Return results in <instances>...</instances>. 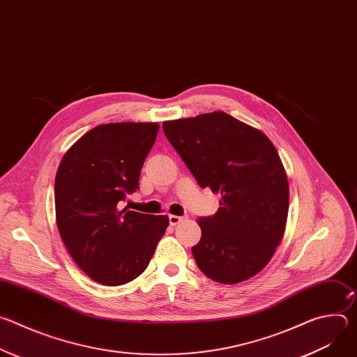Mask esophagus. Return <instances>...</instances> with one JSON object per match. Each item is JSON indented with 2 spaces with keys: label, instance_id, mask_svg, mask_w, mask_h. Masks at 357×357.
Returning <instances> with one entry per match:
<instances>
[{
  "label": "esophagus",
  "instance_id": "34e87169",
  "mask_svg": "<svg viewBox=\"0 0 357 357\" xmlns=\"http://www.w3.org/2000/svg\"><path fill=\"white\" fill-rule=\"evenodd\" d=\"M169 225L171 226H176L178 223H181L182 220H185L186 219V216H175V215H169Z\"/></svg>",
  "mask_w": 357,
  "mask_h": 357
}]
</instances>
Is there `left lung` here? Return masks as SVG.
<instances>
[{
	"label": "left lung",
	"instance_id": "1",
	"mask_svg": "<svg viewBox=\"0 0 357 357\" xmlns=\"http://www.w3.org/2000/svg\"><path fill=\"white\" fill-rule=\"evenodd\" d=\"M162 128L199 186L222 196L219 211L197 220V267L222 284L256 275L280 245L288 215V181L275 146L223 112L164 121Z\"/></svg>",
	"mask_w": 357,
	"mask_h": 357
}]
</instances>
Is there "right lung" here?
Here are the masks:
<instances>
[{
	"instance_id": "1",
	"label": "right lung",
	"mask_w": 357,
	"mask_h": 357,
	"mask_svg": "<svg viewBox=\"0 0 357 357\" xmlns=\"http://www.w3.org/2000/svg\"><path fill=\"white\" fill-rule=\"evenodd\" d=\"M157 123L101 124L63 155L55 178L56 223L75 263L96 282L123 285L137 278L168 227L167 216L120 211L139 189Z\"/></svg>"
}]
</instances>
